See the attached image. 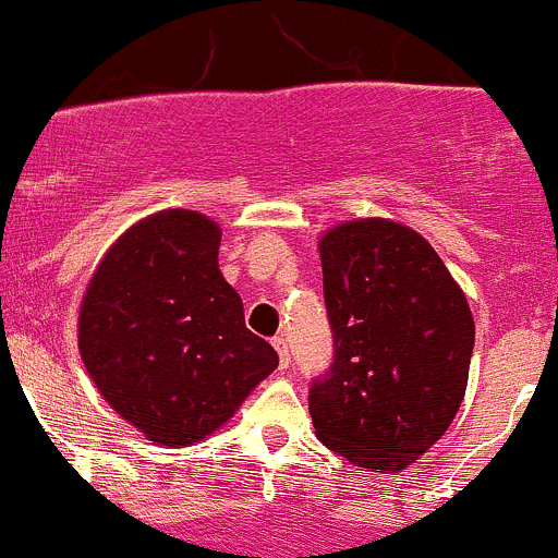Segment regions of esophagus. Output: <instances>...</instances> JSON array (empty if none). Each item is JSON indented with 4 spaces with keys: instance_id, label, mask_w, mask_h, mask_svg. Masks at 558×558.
Masks as SVG:
<instances>
[{
    "instance_id": "obj_1",
    "label": "esophagus",
    "mask_w": 558,
    "mask_h": 558,
    "mask_svg": "<svg viewBox=\"0 0 558 558\" xmlns=\"http://www.w3.org/2000/svg\"><path fill=\"white\" fill-rule=\"evenodd\" d=\"M272 348L278 350V355H280V368H289V342H286V337H275L272 339Z\"/></svg>"
}]
</instances>
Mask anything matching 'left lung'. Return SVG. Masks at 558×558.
<instances>
[{"instance_id":"left-lung-1","label":"left lung","mask_w":558,"mask_h":558,"mask_svg":"<svg viewBox=\"0 0 558 558\" xmlns=\"http://www.w3.org/2000/svg\"><path fill=\"white\" fill-rule=\"evenodd\" d=\"M320 264L333 363L310 387L315 436L355 468L403 471L465 398L468 299L433 245L390 219L328 230Z\"/></svg>"}]
</instances>
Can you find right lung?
I'll list each match as a JSON object with an SVG mask.
<instances>
[{"label":"right lung","mask_w":558,"mask_h":558,"mask_svg":"<svg viewBox=\"0 0 558 558\" xmlns=\"http://www.w3.org/2000/svg\"><path fill=\"white\" fill-rule=\"evenodd\" d=\"M219 243V225L197 210L146 216L107 251L82 299L87 374L162 447L203 441L278 368L272 344L245 328Z\"/></svg>","instance_id":"right-lung-1"}]
</instances>
